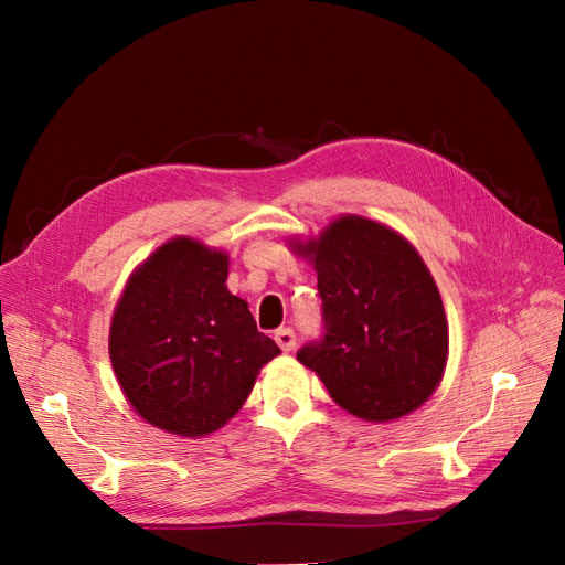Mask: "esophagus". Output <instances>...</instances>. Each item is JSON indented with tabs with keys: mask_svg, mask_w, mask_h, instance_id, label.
I'll use <instances>...</instances> for the list:
<instances>
[{
	"mask_svg": "<svg viewBox=\"0 0 565 565\" xmlns=\"http://www.w3.org/2000/svg\"><path fill=\"white\" fill-rule=\"evenodd\" d=\"M276 341H278V347H280L285 353L295 351V347H297V337H295V330H289V328H280V330L276 332Z\"/></svg>",
	"mask_w": 565,
	"mask_h": 565,
	"instance_id": "1",
	"label": "esophagus"
}]
</instances>
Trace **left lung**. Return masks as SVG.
<instances>
[{"label": "left lung", "mask_w": 565, "mask_h": 565, "mask_svg": "<svg viewBox=\"0 0 565 565\" xmlns=\"http://www.w3.org/2000/svg\"><path fill=\"white\" fill-rule=\"evenodd\" d=\"M292 249L318 273L324 318V337L297 361L358 419L382 424L415 413L448 363L446 309L419 252L358 214L337 216Z\"/></svg>", "instance_id": "left-lung-1"}]
</instances>
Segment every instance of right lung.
Masks as SVG:
<instances>
[{
  "label": "right lung",
  "mask_w": 565,
  "mask_h": 565,
  "mask_svg": "<svg viewBox=\"0 0 565 565\" xmlns=\"http://www.w3.org/2000/svg\"><path fill=\"white\" fill-rule=\"evenodd\" d=\"M228 254L172 237L129 276L108 351L136 415L167 434L202 438L241 409L259 370L280 353L228 292Z\"/></svg>",
  "instance_id": "right-lung-1"
}]
</instances>
